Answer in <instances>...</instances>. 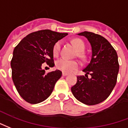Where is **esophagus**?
<instances>
[{"label": "esophagus", "mask_w": 128, "mask_h": 128, "mask_svg": "<svg viewBox=\"0 0 128 128\" xmlns=\"http://www.w3.org/2000/svg\"><path fill=\"white\" fill-rule=\"evenodd\" d=\"M68 73H65V72H63V76H68Z\"/></svg>", "instance_id": "esophagus-1"}]
</instances>
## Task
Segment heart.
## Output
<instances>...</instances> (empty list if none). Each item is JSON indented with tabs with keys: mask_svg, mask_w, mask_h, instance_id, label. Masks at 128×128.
I'll return each instance as SVG.
<instances>
[{
	"mask_svg": "<svg viewBox=\"0 0 128 128\" xmlns=\"http://www.w3.org/2000/svg\"><path fill=\"white\" fill-rule=\"evenodd\" d=\"M72 42L80 52H83L84 50L85 46L82 40L75 39L72 41ZM60 48H61V42L58 41L53 46V54L54 56H58L60 52ZM56 65L58 70L63 71L64 72L70 73L77 70L80 67V64L77 60H70L67 58L62 57L57 60Z\"/></svg>",
	"mask_w": 128,
	"mask_h": 128,
	"instance_id": "b5f03b06",
	"label": "heart"
}]
</instances>
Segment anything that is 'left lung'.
Listing matches in <instances>:
<instances>
[{
  "instance_id": "8db88e82",
  "label": "left lung",
  "mask_w": 128,
  "mask_h": 128,
  "mask_svg": "<svg viewBox=\"0 0 128 128\" xmlns=\"http://www.w3.org/2000/svg\"><path fill=\"white\" fill-rule=\"evenodd\" d=\"M78 35L85 37L92 50L90 63L83 72L85 76H77V82L72 88L76 98L86 105H96L104 101L116 84L119 65L117 54L104 37L84 31ZM92 76L88 78V74Z\"/></svg>"
}]
</instances>
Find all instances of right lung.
Returning <instances> with one entry per match:
<instances>
[{"mask_svg": "<svg viewBox=\"0 0 128 128\" xmlns=\"http://www.w3.org/2000/svg\"><path fill=\"white\" fill-rule=\"evenodd\" d=\"M68 33L46 29L30 33L14 48L11 61L12 79L20 96L30 104L44 101L62 76L60 70L46 74L42 64L54 65L53 46Z\"/></svg>", "mask_w": 128, "mask_h": 128, "instance_id": "add662e5", "label": "right lung"}]
</instances>
